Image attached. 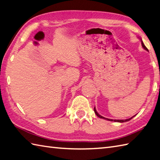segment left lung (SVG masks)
<instances>
[{
  "mask_svg": "<svg viewBox=\"0 0 160 160\" xmlns=\"http://www.w3.org/2000/svg\"><path fill=\"white\" fill-rule=\"evenodd\" d=\"M141 43H142V47H143V48L145 49V50H147V51H148V49L147 48V47H146V46L144 45V43H143V42H142V40H141ZM94 112H95V113L96 114V115L98 117H99V118H102V119H105V120H109V121H114V122H127V121H129L130 120H131V119L133 118V117H135V115L134 116H132V117H131V118H129V119H127V120H111V119H108V118H104V117H102V116H101V115L98 113V112L96 111V108L94 107Z\"/></svg>",
  "mask_w": 160,
  "mask_h": 160,
  "instance_id": "1",
  "label": "left lung"
}]
</instances>
